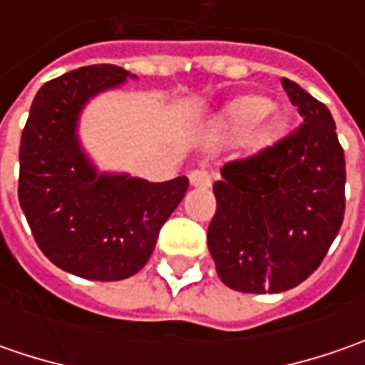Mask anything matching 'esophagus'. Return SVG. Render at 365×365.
<instances>
[{
	"label": "esophagus",
	"mask_w": 365,
	"mask_h": 365,
	"mask_svg": "<svg viewBox=\"0 0 365 365\" xmlns=\"http://www.w3.org/2000/svg\"><path fill=\"white\" fill-rule=\"evenodd\" d=\"M189 178L192 187H209L211 185V173L207 168H195Z\"/></svg>",
	"instance_id": "1"
}]
</instances>
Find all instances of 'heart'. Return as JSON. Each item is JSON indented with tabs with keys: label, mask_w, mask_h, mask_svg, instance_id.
Returning <instances> with one entry per match:
<instances>
[{
	"label": "heart",
	"mask_w": 365,
	"mask_h": 365,
	"mask_svg": "<svg viewBox=\"0 0 365 365\" xmlns=\"http://www.w3.org/2000/svg\"><path fill=\"white\" fill-rule=\"evenodd\" d=\"M270 111V103L259 97H245L237 101L232 109V118L237 125L242 128H252L256 125L266 113Z\"/></svg>",
	"instance_id": "obj_1"
}]
</instances>
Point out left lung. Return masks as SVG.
Segmentation results:
<instances>
[{
    "label": "left lung",
    "instance_id": "8db88e82",
    "mask_svg": "<svg viewBox=\"0 0 365 365\" xmlns=\"http://www.w3.org/2000/svg\"><path fill=\"white\" fill-rule=\"evenodd\" d=\"M302 123L272 146L227 162L213 185L207 245L240 292H284L319 268L345 213V156L329 109L282 78Z\"/></svg>",
    "mask_w": 365,
    "mask_h": 365
}]
</instances>
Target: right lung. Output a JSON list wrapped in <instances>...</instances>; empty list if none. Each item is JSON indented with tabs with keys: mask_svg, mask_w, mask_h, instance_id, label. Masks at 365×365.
<instances>
[{
	"mask_svg": "<svg viewBox=\"0 0 365 365\" xmlns=\"http://www.w3.org/2000/svg\"><path fill=\"white\" fill-rule=\"evenodd\" d=\"M128 77L115 64H93L52 78L36 93L21 132L18 199L36 244L64 272L89 280H123L144 268L189 189L187 176L99 175L85 156L81 109Z\"/></svg>",
	"mask_w": 365,
	"mask_h": 365,
	"instance_id": "1",
	"label": "right lung"
}]
</instances>
